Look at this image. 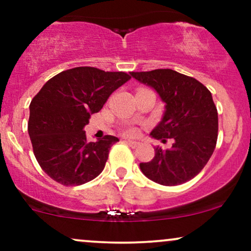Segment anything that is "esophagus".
<instances>
[{
  "instance_id": "34e87169",
  "label": "esophagus",
  "mask_w": 251,
  "mask_h": 251,
  "mask_svg": "<svg viewBox=\"0 0 251 251\" xmlns=\"http://www.w3.org/2000/svg\"><path fill=\"white\" fill-rule=\"evenodd\" d=\"M126 143H127L128 145L131 146V148H133V149H135V148H137L138 145H139V143H138V142H134V140H126Z\"/></svg>"
}]
</instances>
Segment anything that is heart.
<instances>
[{"label":"heart","mask_w":251,"mask_h":251,"mask_svg":"<svg viewBox=\"0 0 251 251\" xmlns=\"http://www.w3.org/2000/svg\"><path fill=\"white\" fill-rule=\"evenodd\" d=\"M126 133H127V134H137V129L127 128V129H126Z\"/></svg>","instance_id":"heart-1"}]
</instances>
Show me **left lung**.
<instances>
[{"label": "left lung", "instance_id": "obj_1", "mask_svg": "<svg viewBox=\"0 0 251 251\" xmlns=\"http://www.w3.org/2000/svg\"><path fill=\"white\" fill-rule=\"evenodd\" d=\"M129 74L165 102L162 120L150 135L163 143L175 140L171 149H154L153 159L140 163V170L162 185L186 183L206 165L217 143L218 114L211 93L198 80L169 68Z\"/></svg>", "mask_w": 251, "mask_h": 251}]
</instances>
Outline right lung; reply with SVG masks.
<instances>
[{
	"instance_id": "obj_1",
	"label": "right lung",
	"mask_w": 251,
	"mask_h": 251,
	"mask_svg": "<svg viewBox=\"0 0 251 251\" xmlns=\"http://www.w3.org/2000/svg\"><path fill=\"white\" fill-rule=\"evenodd\" d=\"M131 79L124 72L94 67L63 71L43 85L29 105V133L35 158L51 179L81 185L102 172L117 137L88 142L83 127L108 97Z\"/></svg>"
}]
</instances>
